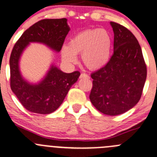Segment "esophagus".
<instances>
[{
  "label": "esophagus",
  "instance_id": "obj_1",
  "mask_svg": "<svg viewBox=\"0 0 157 157\" xmlns=\"http://www.w3.org/2000/svg\"><path fill=\"white\" fill-rule=\"evenodd\" d=\"M89 78V75L87 74H85V73H82L80 75V78Z\"/></svg>",
  "mask_w": 157,
  "mask_h": 157
}]
</instances>
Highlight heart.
Returning <instances> with one entry per match:
<instances>
[{
  "label": "heart",
  "instance_id": "heart-1",
  "mask_svg": "<svg viewBox=\"0 0 157 157\" xmlns=\"http://www.w3.org/2000/svg\"><path fill=\"white\" fill-rule=\"evenodd\" d=\"M113 41L109 33L103 28L88 29L76 34L70 39L68 45L62 48L65 62L73 64L76 55H82L84 65L90 70H99L109 63L111 58Z\"/></svg>",
  "mask_w": 157,
  "mask_h": 157
}]
</instances>
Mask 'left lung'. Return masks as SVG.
I'll return each mask as SVG.
<instances>
[{"mask_svg":"<svg viewBox=\"0 0 157 157\" xmlns=\"http://www.w3.org/2000/svg\"><path fill=\"white\" fill-rule=\"evenodd\" d=\"M114 32V51L109 63L91 75L89 98L99 112L108 116L122 114L141 98L147 66L138 41L126 28L110 22Z\"/></svg>","mask_w":157,"mask_h":157,"instance_id":"8db88e82","label":"left lung"}]
</instances>
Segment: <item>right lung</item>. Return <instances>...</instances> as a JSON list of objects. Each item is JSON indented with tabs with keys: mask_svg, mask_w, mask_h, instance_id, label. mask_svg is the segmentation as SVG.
I'll use <instances>...</instances> for the list:
<instances>
[{
	"mask_svg": "<svg viewBox=\"0 0 157 157\" xmlns=\"http://www.w3.org/2000/svg\"><path fill=\"white\" fill-rule=\"evenodd\" d=\"M69 31L66 18L44 19L27 29L13 48L10 57V88L22 105L31 113L49 114L55 112L78 81L80 72H63L52 63L41 81L30 82L21 72L22 54L31 43L44 44L59 53Z\"/></svg>",
	"mask_w": 157,
	"mask_h": 157,
	"instance_id": "obj_1",
	"label": "right lung"
}]
</instances>
